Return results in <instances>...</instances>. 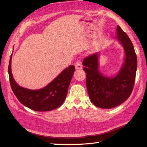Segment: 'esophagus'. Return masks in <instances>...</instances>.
Returning a JSON list of instances; mask_svg holds the SVG:
<instances>
[{
  "instance_id": "1",
  "label": "esophagus",
  "mask_w": 147,
  "mask_h": 147,
  "mask_svg": "<svg viewBox=\"0 0 147 147\" xmlns=\"http://www.w3.org/2000/svg\"><path fill=\"white\" fill-rule=\"evenodd\" d=\"M74 66H75L76 69H78V70L82 69V62H81V61L80 60H77L75 64H74Z\"/></svg>"
}]
</instances>
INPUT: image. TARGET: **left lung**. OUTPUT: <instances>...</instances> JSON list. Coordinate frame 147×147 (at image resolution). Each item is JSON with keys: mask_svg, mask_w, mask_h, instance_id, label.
I'll return each instance as SVG.
<instances>
[{"mask_svg": "<svg viewBox=\"0 0 147 147\" xmlns=\"http://www.w3.org/2000/svg\"><path fill=\"white\" fill-rule=\"evenodd\" d=\"M116 31L117 38L123 45L126 54L123 66L116 76L105 77L100 73L96 53L83 61L90 100L96 107L103 109L115 107L126 100L131 94L135 82L137 57L133 43L119 26Z\"/></svg>", "mask_w": 147, "mask_h": 147, "instance_id": "obj_1", "label": "left lung"}]
</instances>
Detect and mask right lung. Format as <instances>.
<instances>
[{
    "instance_id": "obj_1",
    "label": "right lung",
    "mask_w": 147,
    "mask_h": 147,
    "mask_svg": "<svg viewBox=\"0 0 147 147\" xmlns=\"http://www.w3.org/2000/svg\"><path fill=\"white\" fill-rule=\"evenodd\" d=\"M11 57L8 73L11 88L18 100L22 104L35 111H50L58 108L63 104L66 97L69 86L75 67L71 65L64 69L44 88L32 90L19 86L11 73Z\"/></svg>"
}]
</instances>
